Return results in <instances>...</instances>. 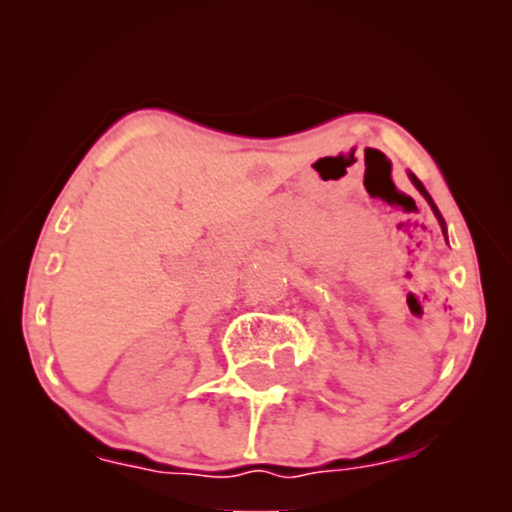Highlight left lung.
I'll use <instances>...</instances> for the list:
<instances>
[{"mask_svg": "<svg viewBox=\"0 0 512 512\" xmlns=\"http://www.w3.org/2000/svg\"><path fill=\"white\" fill-rule=\"evenodd\" d=\"M409 180H411V182H414V187H416V190H419V192H421V195H424V197H426V202H428V204H431L433 214H436V219H438V223H440V228H443V236H445V240H448V228H445V221H443V216H440V211H438V207H436V202H433V199H431V195H428V190H426V187H424V182H421L419 178H416V175H414V173H411V170H409Z\"/></svg>", "mask_w": 512, "mask_h": 512, "instance_id": "8db88e82", "label": "left lung"}]
</instances>
